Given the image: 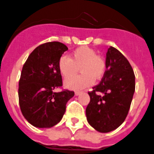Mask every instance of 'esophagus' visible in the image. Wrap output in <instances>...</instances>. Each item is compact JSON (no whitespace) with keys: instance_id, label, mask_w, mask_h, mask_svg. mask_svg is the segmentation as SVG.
<instances>
[{"instance_id":"obj_1","label":"esophagus","mask_w":154,"mask_h":154,"mask_svg":"<svg viewBox=\"0 0 154 154\" xmlns=\"http://www.w3.org/2000/svg\"><path fill=\"white\" fill-rule=\"evenodd\" d=\"M82 93V91H75V95H79Z\"/></svg>"}]
</instances>
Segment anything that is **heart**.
Instances as JSON below:
<instances>
[{
	"instance_id": "heart-1",
	"label": "heart",
	"mask_w": 154,
	"mask_h": 154,
	"mask_svg": "<svg viewBox=\"0 0 154 154\" xmlns=\"http://www.w3.org/2000/svg\"><path fill=\"white\" fill-rule=\"evenodd\" d=\"M80 67L82 74L70 78ZM59 71L64 78L70 77L64 82L65 86L72 90H80L90 86L94 79L100 80L105 72L106 63L103 58L97 55L93 49L82 46L76 49L68 58L62 56L58 62Z\"/></svg>"
}]
</instances>
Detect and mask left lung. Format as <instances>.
Listing matches in <instances>:
<instances>
[{"label": "left lung", "instance_id": "obj_1", "mask_svg": "<svg viewBox=\"0 0 154 154\" xmlns=\"http://www.w3.org/2000/svg\"><path fill=\"white\" fill-rule=\"evenodd\" d=\"M106 68L99 85L88 92L87 122L97 131L117 129L126 119L135 92V74L128 60L112 46L106 54Z\"/></svg>", "mask_w": 154, "mask_h": 154}]
</instances>
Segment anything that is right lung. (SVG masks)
<instances>
[{"mask_svg": "<svg viewBox=\"0 0 154 154\" xmlns=\"http://www.w3.org/2000/svg\"><path fill=\"white\" fill-rule=\"evenodd\" d=\"M68 51L59 42H46L34 50L23 64L19 82V102L25 119L33 126L50 128L59 123L74 92H54L63 86L58 62Z\"/></svg>", "mask_w": 154, "mask_h": 154, "instance_id": "1", "label": "right lung"}]
</instances>
